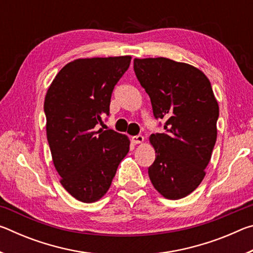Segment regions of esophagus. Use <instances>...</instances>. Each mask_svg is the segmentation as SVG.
<instances>
[{"mask_svg":"<svg viewBox=\"0 0 253 253\" xmlns=\"http://www.w3.org/2000/svg\"><path fill=\"white\" fill-rule=\"evenodd\" d=\"M131 142L134 144H142L144 142V137L142 135H137L131 137Z\"/></svg>","mask_w":253,"mask_h":253,"instance_id":"esophagus-1","label":"esophagus"}]
</instances>
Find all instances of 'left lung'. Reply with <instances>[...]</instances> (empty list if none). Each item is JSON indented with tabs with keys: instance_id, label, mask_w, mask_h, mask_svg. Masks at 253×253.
I'll return each instance as SVG.
<instances>
[{
	"instance_id": "8db88e82",
	"label": "left lung",
	"mask_w": 253,
	"mask_h": 253,
	"mask_svg": "<svg viewBox=\"0 0 253 253\" xmlns=\"http://www.w3.org/2000/svg\"><path fill=\"white\" fill-rule=\"evenodd\" d=\"M134 70L154 116L166 121L164 132L149 137L156 154L149 178L165 199L185 198L203 181L215 145L219 105L211 83L198 68L163 57L136 58Z\"/></svg>"
}]
</instances>
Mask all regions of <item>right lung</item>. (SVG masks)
<instances>
[{
	"label": "right lung",
	"instance_id": "obj_1",
	"mask_svg": "<svg viewBox=\"0 0 253 253\" xmlns=\"http://www.w3.org/2000/svg\"><path fill=\"white\" fill-rule=\"evenodd\" d=\"M130 55L81 58L62 68L46 91V138L60 183L84 203L109 190L129 138L113 129L96 130L109 115L111 92L130 65Z\"/></svg>",
	"mask_w": 253,
	"mask_h": 253
}]
</instances>
